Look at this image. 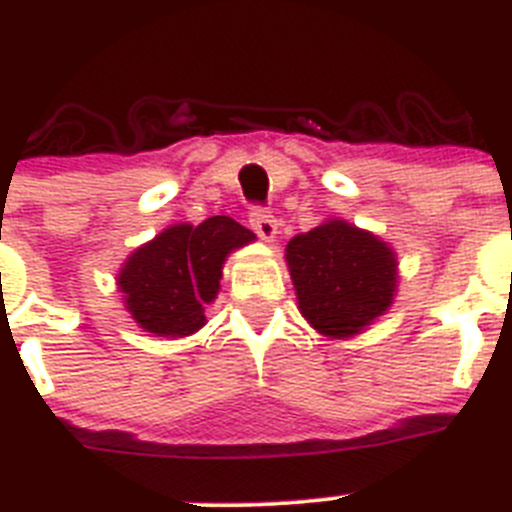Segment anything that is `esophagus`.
Returning <instances> with one entry per match:
<instances>
[{"label": "esophagus", "mask_w": 512, "mask_h": 512, "mask_svg": "<svg viewBox=\"0 0 512 512\" xmlns=\"http://www.w3.org/2000/svg\"><path fill=\"white\" fill-rule=\"evenodd\" d=\"M248 223H251V228L259 233L261 241H274L277 238V220H274V215H269L266 210H261V207H256V210L248 212Z\"/></svg>", "instance_id": "1"}]
</instances>
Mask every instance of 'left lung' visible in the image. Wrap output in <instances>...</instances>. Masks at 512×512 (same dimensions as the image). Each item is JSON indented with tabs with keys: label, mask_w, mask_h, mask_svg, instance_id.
<instances>
[{
	"label": "left lung",
	"mask_w": 512,
	"mask_h": 512,
	"mask_svg": "<svg viewBox=\"0 0 512 512\" xmlns=\"http://www.w3.org/2000/svg\"><path fill=\"white\" fill-rule=\"evenodd\" d=\"M284 259L302 318L328 338L356 336L395 300V251L346 220L295 235Z\"/></svg>",
	"instance_id": "obj_1"
}]
</instances>
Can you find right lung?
<instances>
[{"label": "right lung", "mask_w": 512, "mask_h": 512, "mask_svg": "<svg viewBox=\"0 0 512 512\" xmlns=\"http://www.w3.org/2000/svg\"><path fill=\"white\" fill-rule=\"evenodd\" d=\"M256 235L233 217L179 223L128 256L117 287L135 323L153 336L184 338L205 325V305L217 297L223 264Z\"/></svg>", "instance_id": "add662e5"}]
</instances>
